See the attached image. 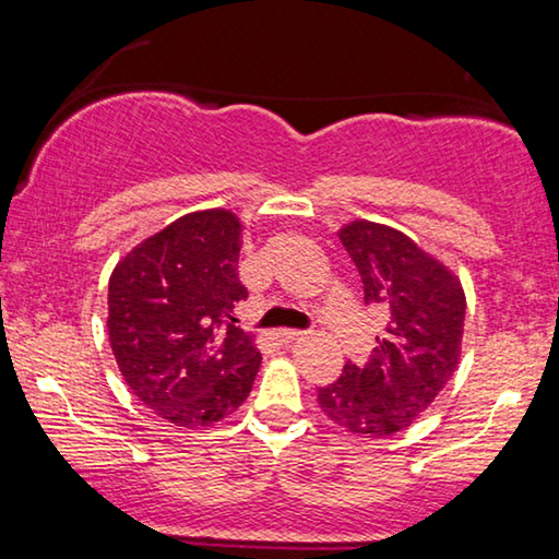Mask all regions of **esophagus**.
I'll list each match as a JSON object with an SVG mask.
<instances>
[{
    "label": "esophagus",
    "instance_id": "obj_1",
    "mask_svg": "<svg viewBox=\"0 0 559 559\" xmlns=\"http://www.w3.org/2000/svg\"><path fill=\"white\" fill-rule=\"evenodd\" d=\"M298 337H300V330H290V328L273 330V340H276L278 345H290V343H296Z\"/></svg>",
    "mask_w": 559,
    "mask_h": 559
}]
</instances>
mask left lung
I'll list each match as a JSON object with an SVG mask.
<instances>
[{
  "instance_id": "left-lung-1",
  "label": "left lung",
  "mask_w": 559,
  "mask_h": 559,
  "mask_svg": "<svg viewBox=\"0 0 559 559\" xmlns=\"http://www.w3.org/2000/svg\"><path fill=\"white\" fill-rule=\"evenodd\" d=\"M359 271L367 306L386 316L370 362L345 365L318 390L328 419L359 437L412 427L447 386L461 359L466 293L456 273L400 229L355 219L337 231Z\"/></svg>"
}]
</instances>
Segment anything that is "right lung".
I'll list each match as a JSON object with an SVG mask.
<instances>
[{
	"mask_svg": "<svg viewBox=\"0 0 559 559\" xmlns=\"http://www.w3.org/2000/svg\"><path fill=\"white\" fill-rule=\"evenodd\" d=\"M243 224L229 210L175 219L128 251L108 281V335L120 374L175 427H212L239 409L261 367L236 328Z\"/></svg>",
	"mask_w": 559,
	"mask_h": 559,
	"instance_id": "1",
	"label": "right lung"
}]
</instances>
